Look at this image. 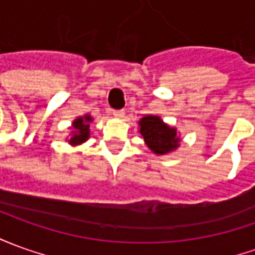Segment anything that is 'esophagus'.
Masks as SVG:
<instances>
[{
  "label": "esophagus",
  "mask_w": 255,
  "mask_h": 255,
  "mask_svg": "<svg viewBox=\"0 0 255 255\" xmlns=\"http://www.w3.org/2000/svg\"><path fill=\"white\" fill-rule=\"evenodd\" d=\"M111 115H112L114 118H118V119H121V118L125 117V112L122 110H112Z\"/></svg>",
  "instance_id": "obj_1"
}]
</instances>
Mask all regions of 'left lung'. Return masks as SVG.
<instances>
[{
    "label": "left lung",
    "mask_w": 255,
    "mask_h": 255,
    "mask_svg": "<svg viewBox=\"0 0 255 255\" xmlns=\"http://www.w3.org/2000/svg\"><path fill=\"white\" fill-rule=\"evenodd\" d=\"M140 134L154 154L165 155L179 147L180 138L175 128L166 125L159 117L147 115L140 119Z\"/></svg>",
    "instance_id": "8db88e82"
}]
</instances>
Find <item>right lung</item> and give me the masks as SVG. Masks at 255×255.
I'll use <instances>...</instances> for the list:
<instances>
[{"label": "right lung", "instance_id": "add662e5", "mask_svg": "<svg viewBox=\"0 0 255 255\" xmlns=\"http://www.w3.org/2000/svg\"><path fill=\"white\" fill-rule=\"evenodd\" d=\"M93 121V118L90 115H84V117H79L73 121L72 128V136L69 138V144L79 145L84 143L87 138L90 137V122Z\"/></svg>", "mask_w": 255, "mask_h": 255}]
</instances>
